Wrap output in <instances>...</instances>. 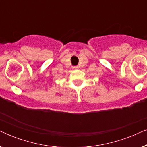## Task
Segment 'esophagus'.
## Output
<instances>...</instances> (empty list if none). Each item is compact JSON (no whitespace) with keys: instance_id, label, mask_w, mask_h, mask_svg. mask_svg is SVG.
I'll return each mask as SVG.
<instances>
[{"instance_id":"esophagus-1","label":"esophagus","mask_w":147,"mask_h":147,"mask_svg":"<svg viewBox=\"0 0 147 147\" xmlns=\"http://www.w3.org/2000/svg\"><path fill=\"white\" fill-rule=\"evenodd\" d=\"M73 68H74V69H77L78 67H77V66H74V67H73Z\"/></svg>"}]
</instances>
